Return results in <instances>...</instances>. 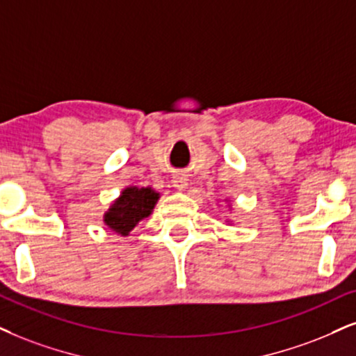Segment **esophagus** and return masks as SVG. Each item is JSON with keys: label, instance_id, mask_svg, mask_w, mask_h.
<instances>
[{"label": "esophagus", "instance_id": "34e87169", "mask_svg": "<svg viewBox=\"0 0 356 356\" xmlns=\"http://www.w3.org/2000/svg\"><path fill=\"white\" fill-rule=\"evenodd\" d=\"M173 185L178 188V190H185L188 186V178L185 175H175L173 177Z\"/></svg>", "mask_w": 356, "mask_h": 356}]
</instances>
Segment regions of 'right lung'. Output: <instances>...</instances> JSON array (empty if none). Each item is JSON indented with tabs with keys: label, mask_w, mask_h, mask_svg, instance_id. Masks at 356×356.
Here are the masks:
<instances>
[{
	"label": "right lung",
	"mask_w": 356,
	"mask_h": 356,
	"mask_svg": "<svg viewBox=\"0 0 356 356\" xmlns=\"http://www.w3.org/2000/svg\"><path fill=\"white\" fill-rule=\"evenodd\" d=\"M160 195L152 188H127L122 191L120 198L111 206L105 213V225L115 231L120 236H129L130 231L142 221L148 218L155 208Z\"/></svg>",
	"instance_id": "1"
}]
</instances>
